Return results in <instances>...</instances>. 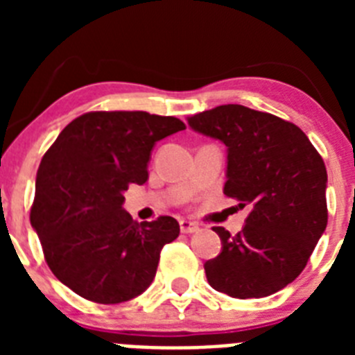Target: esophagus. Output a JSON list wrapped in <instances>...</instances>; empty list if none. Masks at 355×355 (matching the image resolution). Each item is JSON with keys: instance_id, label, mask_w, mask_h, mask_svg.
<instances>
[{"instance_id": "esophagus-1", "label": "esophagus", "mask_w": 355, "mask_h": 355, "mask_svg": "<svg viewBox=\"0 0 355 355\" xmlns=\"http://www.w3.org/2000/svg\"><path fill=\"white\" fill-rule=\"evenodd\" d=\"M180 229H181V233H187V234H190V233H197V231H199V225L196 224V222H192V220H181L180 222Z\"/></svg>"}]
</instances>
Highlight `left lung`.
I'll return each mask as SVG.
<instances>
[{
    "label": "left lung",
    "mask_w": 355,
    "mask_h": 355,
    "mask_svg": "<svg viewBox=\"0 0 355 355\" xmlns=\"http://www.w3.org/2000/svg\"><path fill=\"white\" fill-rule=\"evenodd\" d=\"M188 126L227 147L224 193L249 205L240 233L213 227L222 241L205 263L209 286L259 299L299 277L327 227V171L299 126L241 105H222Z\"/></svg>",
    "instance_id": "obj_1"
}]
</instances>
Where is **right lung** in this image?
<instances>
[{"label": "right lung", "mask_w": 355, "mask_h": 355, "mask_svg": "<svg viewBox=\"0 0 355 355\" xmlns=\"http://www.w3.org/2000/svg\"><path fill=\"white\" fill-rule=\"evenodd\" d=\"M184 130L147 112H90L62 130L37 171L31 227L56 279L97 304H121L149 288L159 252L180 234L172 216L135 222L122 208L131 183L149 178L150 150Z\"/></svg>", "instance_id": "right-lung-1"}]
</instances>
